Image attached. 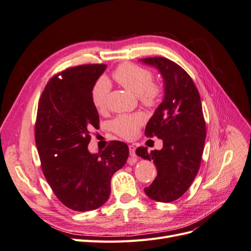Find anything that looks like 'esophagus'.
<instances>
[{
  "mask_svg": "<svg viewBox=\"0 0 251 251\" xmlns=\"http://www.w3.org/2000/svg\"><path fill=\"white\" fill-rule=\"evenodd\" d=\"M128 150H130V156L131 157H136V153H135L136 148H135V146H133V144L128 146Z\"/></svg>",
  "mask_w": 251,
  "mask_h": 251,
  "instance_id": "1",
  "label": "esophagus"
}]
</instances>
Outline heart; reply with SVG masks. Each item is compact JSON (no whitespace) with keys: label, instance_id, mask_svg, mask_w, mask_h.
<instances>
[{"label":"heart","instance_id":"heart-1","mask_svg":"<svg viewBox=\"0 0 251 251\" xmlns=\"http://www.w3.org/2000/svg\"><path fill=\"white\" fill-rule=\"evenodd\" d=\"M113 77L124 88L138 96L144 107L151 108L156 105L161 94V87L153 80V74L147 69L133 63L119 65L113 72ZM110 93V83L105 77H100L91 89V100L98 111H102L107 105ZM144 123L141 113L123 114L110 123L111 130L125 139H133L138 134L139 127Z\"/></svg>","mask_w":251,"mask_h":251}]
</instances>
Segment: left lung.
I'll return each instance as SVG.
<instances>
[{
    "label": "left lung",
    "instance_id": "8db88e82",
    "mask_svg": "<svg viewBox=\"0 0 251 251\" xmlns=\"http://www.w3.org/2000/svg\"><path fill=\"white\" fill-rule=\"evenodd\" d=\"M142 63L156 67L164 79V98L146 127L147 137L163 140L160 151L139 147L136 154L153 160L157 177L144 188L158 202L179 199L193 183L200 169L206 137L198 89L187 72L165 57H147Z\"/></svg>",
    "mask_w": 251,
    "mask_h": 251
}]
</instances>
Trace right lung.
Segmentation results:
<instances>
[{
    "label": "right lung",
    "mask_w": 251,
    "mask_h": 251,
    "mask_svg": "<svg viewBox=\"0 0 251 251\" xmlns=\"http://www.w3.org/2000/svg\"><path fill=\"white\" fill-rule=\"evenodd\" d=\"M105 68L80 65L55 74L37 105L34 137L43 174L56 198L75 211L105 203L112 176L128 157V147L117 140L100 153L88 150L91 132L100 126L91 89Z\"/></svg>",
    "instance_id": "1"
}]
</instances>
